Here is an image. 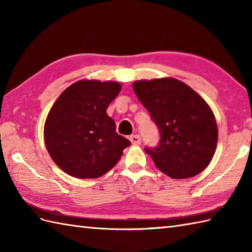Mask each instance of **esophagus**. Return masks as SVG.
<instances>
[{
    "mask_svg": "<svg viewBox=\"0 0 252 252\" xmlns=\"http://www.w3.org/2000/svg\"><path fill=\"white\" fill-rule=\"evenodd\" d=\"M130 141L132 144H134V145H140L141 144V136L138 134H132L130 137Z\"/></svg>",
    "mask_w": 252,
    "mask_h": 252,
    "instance_id": "1",
    "label": "esophagus"
}]
</instances>
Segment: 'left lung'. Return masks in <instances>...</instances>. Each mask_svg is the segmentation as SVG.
Returning <instances> with one entry per match:
<instances>
[{
  "instance_id": "left-lung-1",
  "label": "left lung",
  "mask_w": 252,
  "mask_h": 252,
  "mask_svg": "<svg viewBox=\"0 0 252 252\" xmlns=\"http://www.w3.org/2000/svg\"><path fill=\"white\" fill-rule=\"evenodd\" d=\"M133 90L160 133L156 147H145L156 167L172 179L205 170L218 142L216 118L205 99L173 78L141 80Z\"/></svg>"
}]
</instances>
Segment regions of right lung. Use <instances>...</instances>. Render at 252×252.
<instances>
[{"mask_svg":"<svg viewBox=\"0 0 252 252\" xmlns=\"http://www.w3.org/2000/svg\"><path fill=\"white\" fill-rule=\"evenodd\" d=\"M120 91L117 82L81 80L53 105L44 126L45 145L54 162L69 175L99 178L131 145L116 132V123L106 112Z\"/></svg>","mask_w":252,"mask_h":252,"instance_id":"1","label":"right lung"}]
</instances>
